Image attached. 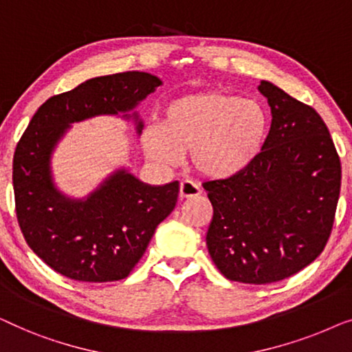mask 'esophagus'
Returning <instances> with one entry per match:
<instances>
[{
    "instance_id": "34e87169",
    "label": "esophagus",
    "mask_w": 352,
    "mask_h": 352,
    "mask_svg": "<svg viewBox=\"0 0 352 352\" xmlns=\"http://www.w3.org/2000/svg\"><path fill=\"white\" fill-rule=\"evenodd\" d=\"M201 188L192 183L191 180H183L180 183V197L182 199H188V197H195L201 195Z\"/></svg>"
}]
</instances>
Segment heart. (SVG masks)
Here are the masks:
<instances>
[{"instance_id": "heart-1", "label": "heart", "mask_w": 352, "mask_h": 352, "mask_svg": "<svg viewBox=\"0 0 352 352\" xmlns=\"http://www.w3.org/2000/svg\"><path fill=\"white\" fill-rule=\"evenodd\" d=\"M270 115L254 98L201 91L167 103L161 126H146L142 143L150 160L172 167L190 151L191 166L210 180L241 175L258 160L270 137Z\"/></svg>"}]
</instances>
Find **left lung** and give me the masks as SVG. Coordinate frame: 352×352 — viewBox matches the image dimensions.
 <instances>
[{"label":"left lung","mask_w":352,"mask_h":352,"mask_svg":"<svg viewBox=\"0 0 352 352\" xmlns=\"http://www.w3.org/2000/svg\"><path fill=\"white\" fill-rule=\"evenodd\" d=\"M271 129L258 160L241 175L204 183L214 207L209 254L220 273L270 284L298 273L324 250L340 197L341 164L319 113L270 81Z\"/></svg>","instance_id":"1"}]
</instances>
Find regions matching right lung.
<instances>
[{
  "label": "right lung",
  "mask_w": 352,
  "mask_h": 352,
  "mask_svg": "<svg viewBox=\"0 0 352 352\" xmlns=\"http://www.w3.org/2000/svg\"><path fill=\"white\" fill-rule=\"evenodd\" d=\"M162 81L145 72L87 79L47 98L17 143L12 162L16 212L27 244L47 266L81 282L129 276L157 225L174 210L180 185H148L118 167L82 197L63 192L52 174L54 151L72 124L96 116L143 121L135 108Z\"/></svg>",
  "instance_id": "1"
}]
</instances>
